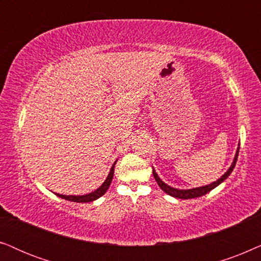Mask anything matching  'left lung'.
<instances>
[{"label":"left lung","mask_w":261,"mask_h":261,"mask_svg":"<svg viewBox=\"0 0 261 261\" xmlns=\"http://www.w3.org/2000/svg\"><path fill=\"white\" fill-rule=\"evenodd\" d=\"M239 149H240V144L238 149H236V152H235V156H234V160H232L230 167L228 168V171L224 173L223 175L221 176V178H218L216 181L209 184V185H205V186H200V187H194V189H187V190H180V189H175V187H172L169 185H167L165 181H162L161 178L158 175V173L155 172L154 167H152V175H154V178L156 180V182L159 184V186L161 187V190L163 192H166L167 194H169V196L174 197V198H179V199H191V198H197V197H201L204 196V194L209 193L211 190H214L215 187H217L218 185H221L222 182L224 181L225 179L228 178L229 175L231 174L232 169H234V167L236 165V161H238V156H239Z\"/></svg>","instance_id":"left-lung-1"}]
</instances>
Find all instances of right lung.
<instances>
[{
  "mask_svg": "<svg viewBox=\"0 0 261 261\" xmlns=\"http://www.w3.org/2000/svg\"><path fill=\"white\" fill-rule=\"evenodd\" d=\"M117 160L114 161L113 166L111 167L110 169V173L109 175H107V178L105 181L101 184V186H99L98 189L95 191H93V192L90 193H87V194H81V196H72V194H69V196H65V194H60V193H55L56 196L60 197V198H63L65 200H70V201H75V203H89V201H93V200H96L98 198H100L103 194L106 193V191L109 190V187L111 185V182H112V179H113V174H114V165H116Z\"/></svg>",
  "mask_w": 261,
  "mask_h": 261,
  "instance_id": "1",
  "label": "right lung"
}]
</instances>
